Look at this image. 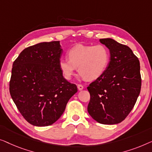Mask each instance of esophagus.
I'll use <instances>...</instances> for the list:
<instances>
[{
    "instance_id": "esophagus-1",
    "label": "esophagus",
    "mask_w": 152,
    "mask_h": 152,
    "mask_svg": "<svg viewBox=\"0 0 152 152\" xmlns=\"http://www.w3.org/2000/svg\"><path fill=\"white\" fill-rule=\"evenodd\" d=\"M77 87H78V90H82V89H83V86L82 85H80V84H79V85H77Z\"/></svg>"
}]
</instances>
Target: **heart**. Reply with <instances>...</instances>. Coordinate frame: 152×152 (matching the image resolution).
I'll list each match as a JSON object with an SVG mask.
<instances>
[{"label":"heart","mask_w":152,"mask_h":152,"mask_svg":"<svg viewBox=\"0 0 152 152\" xmlns=\"http://www.w3.org/2000/svg\"><path fill=\"white\" fill-rule=\"evenodd\" d=\"M68 59H61L59 67L66 79H71L76 68L87 80H95L102 76L110 61V52L103 45H78L67 52Z\"/></svg>","instance_id":"b5f03b06"}]
</instances>
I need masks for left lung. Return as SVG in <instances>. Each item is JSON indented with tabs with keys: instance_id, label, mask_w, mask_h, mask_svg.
I'll return each instance as SVG.
<instances>
[{
	"instance_id": "8db88e82",
	"label": "left lung",
	"mask_w": 152,
	"mask_h": 152,
	"mask_svg": "<svg viewBox=\"0 0 152 152\" xmlns=\"http://www.w3.org/2000/svg\"><path fill=\"white\" fill-rule=\"evenodd\" d=\"M100 42L110 50V61L103 74L87 87V111L98 123L114 125L125 119L139 96L140 62L127 45L112 38Z\"/></svg>"
}]
</instances>
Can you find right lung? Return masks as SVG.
Instances as JSON below:
<instances>
[{"label":"right lung","instance_id":"right-lung-1","mask_svg":"<svg viewBox=\"0 0 152 152\" xmlns=\"http://www.w3.org/2000/svg\"><path fill=\"white\" fill-rule=\"evenodd\" d=\"M59 41L44 42L22 51L13 63L10 92L21 115L38 127L52 125L78 91L59 67Z\"/></svg>","mask_w":152,"mask_h":152}]
</instances>
